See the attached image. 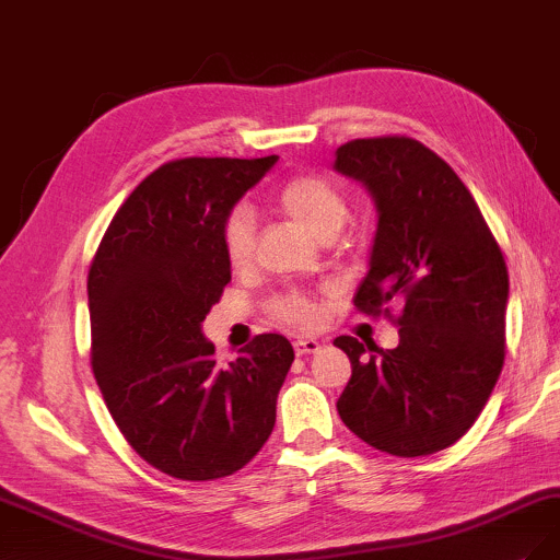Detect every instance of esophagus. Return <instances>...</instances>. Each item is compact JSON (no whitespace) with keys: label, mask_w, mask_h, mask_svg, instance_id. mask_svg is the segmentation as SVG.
<instances>
[{"label":"esophagus","mask_w":560,"mask_h":560,"mask_svg":"<svg viewBox=\"0 0 560 560\" xmlns=\"http://www.w3.org/2000/svg\"><path fill=\"white\" fill-rule=\"evenodd\" d=\"M293 346H295L298 355H312V353H318V348H320V343L316 339H298Z\"/></svg>","instance_id":"34e87169"}]
</instances>
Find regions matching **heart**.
Listing matches in <instances>:
<instances>
[{"label":"heart","mask_w":560,"mask_h":560,"mask_svg":"<svg viewBox=\"0 0 560 560\" xmlns=\"http://www.w3.org/2000/svg\"><path fill=\"white\" fill-rule=\"evenodd\" d=\"M279 202L288 217L318 240L335 237L348 219L346 196L332 182L318 175H300L288 182L279 194ZM221 246L231 267L240 269L252 262L256 246V217L252 207L237 205L228 212L221 225ZM272 312L281 320L300 327H314L320 320L318 304L302 293L275 298Z\"/></svg>","instance_id":"heart-1"}]
</instances>
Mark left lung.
<instances>
[{"mask_svg":"<svg viewBox=\"0 0 560 560\" xmlns=\"http://www.w3.org/2000/svg\"><path fill=\"white\" fill-rule=\"evenodd\" d=\"M332 168L360 182L376 207L353 302L374 316L401 306L397 348L335 339L353 364L337 410L366 445L424 457L464 436L501 376L508 267L478 202L422 142H346Z\"/></svg>","mask_w":560,"mask_h":560,"instance_id":"obj_1","label":"left lung"}]
</instances>
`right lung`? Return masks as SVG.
I'll list each match as a JSON object with an SVG mask.
<instances>
[{"mask_svg":"<svg viewBox=\"0 0 560 560\" xmlns=\"http://www.w3.org/2000/svg\"><path fill=\"white\" fill-rule=\"evenodd\" d=\"M279 156L179 159L119 207L90 269L92 369L124 439L179 480L252 462L277 422L293 346L260 335L219 364L202 320L231 281L221 225Z\"/></svg>","mask_w":560,"mask_h":560,"instance_id":"add662e5","label":"right lung"}]
</instances>
